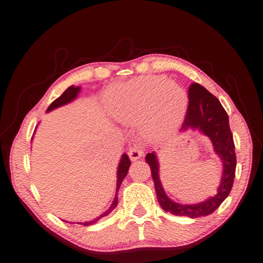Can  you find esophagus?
<instances>
[{
	"instance_id": "obj_1",
	"label": "esophagus",
	"mask_w": 263,
	"mask_h": 263,
	"mask_svg": "<svg viewBox=\"0 0 263 263\" xmlns=\"http://www.w3.org/2000/svg\"><path fill=\"white\" fill-rule=\"evenodd\" d=\"M143 153H144V152H143L141 146L134 145L133 147L129 148V152H128V156H129L132 161H136V160L140 159L141 157H143Z\"/></svg>"
}]
</instances>
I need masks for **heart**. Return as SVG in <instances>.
Wrapping results in <instances>:
<instances>
[{
  "label": "heart",
  "instance_id": "heart-1",
  "mask_svg": "<svg viewBox=\"0 0 263 263\" xmlns=\"http://www.w3.org/2000/svg\"><path fill=\"white\" fill-rule=\"evenodd\" d=\"M111 116L125 125L141 121L147 141L158 142L181 126L187 110L185 91L165 77L146 76L112 87L106 95Z\"/></svg>",
  "mask_w": 263,
  "mask_h": 263
}]
</instances>
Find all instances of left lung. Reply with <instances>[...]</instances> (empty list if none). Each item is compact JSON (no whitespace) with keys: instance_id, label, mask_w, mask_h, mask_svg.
Returning <instances> with one entry per match:
<instances>
[{"instance_id":"1","label":"left lung","mask_w":263,"mask_h":263,"mask_svg":"<svg viewBox=\"0 0 263 263\" xmlns=\"http://www.w3.org/2000/svg\"><path fill=\"white\" fill-rule=\"evenodd\" d=\"M189 129L198 130L211 140L216 156L222 162V177L215 196L197 204H180L172 200L163 190L159 176V161L156 152L147 153L145 160L151 168V174L158 201L161 209L177 216L200 217L212 214L229 196L235 180L236 153L234 137L229 127L228 117L220 101L198 83H192L189 88V106L181 132Z\"/></svg>"}]
</instances>
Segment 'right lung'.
I'll use <instances>...</instances> for the list:
<instances>
[{
  "label": "right lung",
  "mask_w": 263,
  "mask_h": 263,
  "mask_svg": "<svg viewBox=\"0 0 263 263\" xmlns=\"http://www.w3.org/2000/svg\"><path fill=\"white\" fill-rule=\"evenodd\" d=\"M80 90H81V87H74V86L68 87L66 90L64 91L62 95L57 98V100H54L50 104V106L48 107L47 112H50V111L54 110V108L61 107L63 105H66V104L73 102L78 97ZM35 129H36V128H35ZM32 140H33V137H32ZM129 167H130L129 158H128V156L126 155V153H123L122 157H121V159H120V162H119V165H118V170H117V190H116L117 192L119 191V187H120L121 183L123 181V178L126 177L127 173H128V170H129ZM117 205H118V193H116V197H115V199H113L111 206L108 207V209L105 212H104L103 214H101L100 216H97L96 219H92L90 221L83 222V223H82V222H79V224H82V226L95 224L97 221H100L102 219V217L107 216L108 214H110V213L116 209ZM65 222H67V221H65Z\"/></svg>",
  "instance_id": "right-lung-1"
}]
</instances>
